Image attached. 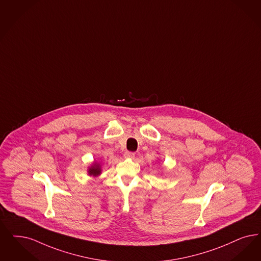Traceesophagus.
Wrapping results in <instances>:
<instances>
[{
	"label": "esophagus",
	"instance_id": "34e87169",
	"mask_svg": "<svg viewBox=\"0 0 261 261\" xmlns=\"http://www.w3.org/2000/svg\"><path fill=\"white\" fill-rule=\"evenodd\" d=\"M124 157L125 158H134L135 157V153L134 152H132V151H126L125 153H124Z\"/></svg>",
	"mask_w": 261,
	"mask_h": 261
}]
</instances>
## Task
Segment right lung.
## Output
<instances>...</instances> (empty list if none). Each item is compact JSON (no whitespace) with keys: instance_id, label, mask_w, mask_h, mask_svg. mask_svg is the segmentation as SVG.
Here are the masks:
<instances>
[{"instance_id":"obj_1","label":"right lung","mask_w":261,"mask_h":261,"mask_svg":"<svg viewBox=\"0 0 261 261\" xmlns=\"http://www.w3.org/2000/svg\"><path fill=\"white\" fill-rule=\"evenodd\" d=\"M100 173H101V168H100V165L97 163H95L93 166L89 168V171H88V174L90 176H98V175H100Z\"/></svg>"}]
</instances>
